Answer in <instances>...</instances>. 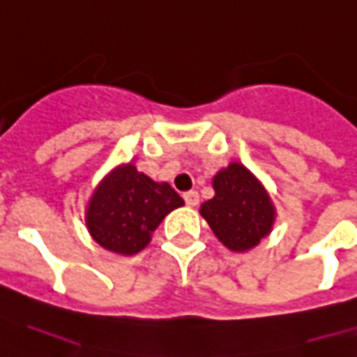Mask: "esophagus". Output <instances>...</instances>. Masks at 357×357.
<instances>
[{
    "label": "esophagus",
    "instance_id": "1",
    "mask_svg": "<svg viewBox=\"0 0 357 357\" xmlns=\"http://www.w3.org/2000/svg\"><path fill=\"white\" fill-rule=\"evenodd\" d=\"M183 198H185V204H187L189 208H195V206H198V202H200V197H198L197 190H189V192H185Z\"/></svg>",
    "mask_w": 357,
    "mask_h": 357
}]
</instances>
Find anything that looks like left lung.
<instances>
[{"label": "left lung", "mask_w": 357, "mask_h": 357, "mask_svg": "<svg viewBox=\"0 0 357 357\" xmlns=\"http://www.w3.org/2000/svg\"><path fill=\"white\" fill-rule=\"evenodd\" d=\"M215 197L202 204L200 213L230 251L243 252L271 232L275 208L268 190L241 162H230L215 174Z\"/></svg>", "instance_id": "8db88e82"}]
</instances>
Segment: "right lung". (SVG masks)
Returning <instances> with one entry per match:
<instances>
[{"mask_svg":"<svg viewBox=\"0 0 357 357\" xmlns=\"http://www.w3.org/2000/svg\"><path fill=\"white\" fill-rule=\"evenodd\" d=\"M183 204L170 185L157 183L129 162L114 168L95 189L86 225L100 247L130 257L142 251L160 221Z\"/></svg>","mask_w":357,"mask_h":357,"instance_id":"right-lung-1","label":"right lung"}]
</instances>
